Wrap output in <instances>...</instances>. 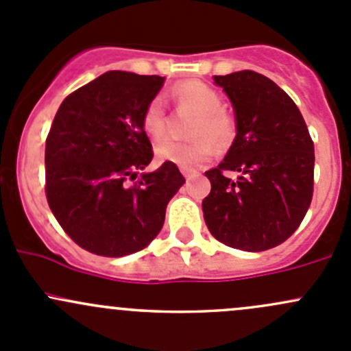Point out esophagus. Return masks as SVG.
<instances>
[{"label":"esophagus","instance_id":"34e87169","mask_svg":"<svg viewBox=\"0 0 351 351\" xmlns=\"http://www.w3.org/2000/svg\"><path fill=\"white\" fill-rule=\"evenodd\" d=\"M182 173H183V176H185L186 180L193 178V176L197 175V171H195V169H189V168H183V169H182Z\"/></svg>","mask_w":351,"mask_h":351}]
</instances>
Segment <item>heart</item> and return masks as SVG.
<instances>
[{"mask_svg":"<svg viewBox=\"0 0 351 351\" xmlns=\"http://www.w3.org/2000/svg\"><path fill=\"white\" fill-rule=\"evenodd\" d=\"M171 97L178 112L195 115L190 127V136L197 139L190 143L166 141L159 144L156 147L159 161L171 162L180 168H195L214 156L215 147L219 151L231 147L238 134V122L229 110L222 107L221 95L214 88L202 81H185L173 88ZM141 123L144 132L153 141L165 139L169 119L161 100L154 98L146 105Z\"/></svg>","mask_w":351,"mask_h":351,"instance_id":"obj_1","label":"heart"}]
</instances>
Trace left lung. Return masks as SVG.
Masks as SVG:
<instances>
[{"instance_id": "8db88e82", "label": "left lung", "mask_w": 351, "mask_h": 351, "mask_svg": "<svg viewBox=\"0 0 351 351\" xmlns=\"http://www.w3.org/2000/svg\"><path fill=\"white\" fill-rule=\"evenodd\" d=\"M214 83L231 100L238 134L224 161L205 171L212 185L202 202L205 224L226 246L270 250L295 232L313 200V139L297 105L270 77L246 69Z\"/></svg>"}]
</instances>
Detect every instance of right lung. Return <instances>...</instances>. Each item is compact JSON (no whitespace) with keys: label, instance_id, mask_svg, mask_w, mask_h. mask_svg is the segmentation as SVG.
Listing matches in <instances>:
<instances>
[{"label":"right lung","instance_id":"obj_1","mask_svg":"<svg viewBox=\"0 0 351 351\" xmlns=\"http://www.w3.org/2000/svg\"><path fill=\"white\" fill-rule=\"evenodd\" d=\"M165 77L108 71L64 98L45 141V195L77 246L119 258L146 247L165 224L166 205L185 183L171 162L153 159L143 112Z\"/></svg>","mask_w":351,"mask_h":351}]
</instances>
